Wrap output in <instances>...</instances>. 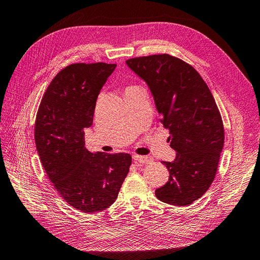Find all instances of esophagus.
Masks as SVG:
<instances>
[{
    "instance_id": "1",
    "label": "esophagus",
    "mask_w": 260,
    "mask_h": 260,
    "mask_svg": "<svg viewBox=\"0 0 260 260\" xmlns=\"http://www.w3.org/2000/svg\"><path fill=\"white\" fill-rule=\"evenodd\" d=\"M133 159H135L137 162L140 164H151L153 161L152 157H147V156H141V155H133Z\"/></svg>"
}]
</instances>
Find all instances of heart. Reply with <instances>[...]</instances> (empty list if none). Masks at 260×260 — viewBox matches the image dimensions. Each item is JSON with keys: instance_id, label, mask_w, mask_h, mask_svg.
I'll list each match as a JSON object with an SVG mask.
<instances>
[{"instance_id": "heart-1", "label": "heart", "mask_w": 260, "mask_h": 260, "mask_svg": "<svg viewBox=\"0 0 260 260\" xmlns=\"http://www.w3.org/2000/svg\"><path fill=\"white\" fill-rule=\"evenodd\" d=\"M128 89H130V88H128Z\"/></svg>"}]
</instances>
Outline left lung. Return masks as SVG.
<instances>
[{
	"label": "left lung",
	"mask_w": 260,
	"mask_h": 260,
	"mask_svg": "<svg viewBox=\"0 0 260 260\" xmlns=\"http://www.w3.org/2000/svg\"><path fill=\"white\" fill-rule=\"evenodd\" d=\"M125 64L146 82L177 152L174 161H162L169 180L155 191L157 199L175 206L190 205L214 181L224 143L215 99L191 65L168 54L131 58Z\"/></svg>",
	"instance_id": "1"
}]
</instances>
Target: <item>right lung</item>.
<instances>
[{
  "mask_svg": "<svg viewBox=\"0 0 260 260\" xmlns=\"http://www.w3.org/2000/svg\"><path fill=\"white\" fill-rule=\"evenodd\" d=\"M116 64H73L54 77L46 89L35 124L42 166L59 195L86 214L108 208L129 172V154L91 153L84 129L93 123L101 89Z\"/></svg>",
  "mask_w": 260,
  "mask_h": 260,
  "instance_id": "obj_1",
  "label": "right lung"
}]
</instances>
